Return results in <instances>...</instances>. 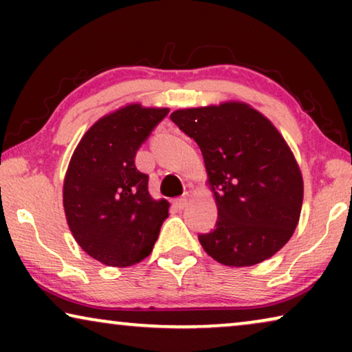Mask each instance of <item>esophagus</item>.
I'll return each instance as SVG.
<instances>
[{"mask_svg":"<svg viewBox=\"0 0 352 352\" xmlns=\"http://www.w3.org/2000/svg\"><path fill=\"white\" fill-rule=\"evenodd\" d=\"M187 204H189V197H187V195L175 200V206H176V208H179V210H184L186 206H187Z\"/></svg>","mask_w":352,"mask_h":352,"instance_id":"esophagus-1","label":"esophagus"}]
</instances>
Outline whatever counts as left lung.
I'll list each match as a JSON object with an SVG mask.
<instances>
[{
  "label": "left lung",
  "mask_w": 352,
  "mask_h": 352,
  "mask_svg": "<svg viewBox=\"0 0 352 352\" xmlns=\"http://www.w3.org/2000/svg\"><path fill=\"white\" fill-rule=\"evenodd\" d=\"M170 118L199 144L218 206L216 229L199 235L205 252L230 267L274 256L295 232L305 190L278 129L240 100L179 109Z\"/></svg>",
  "instance_id": "8db88e82"
}]
</instances>
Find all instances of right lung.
Instances as JSON below:
<instances>
[{"instance_id": "right-lung-1", "label": "right lung", "mask_w": 352, "mask_h": 352, "mask_svg": "<svg viewBox=\"0 0 352 352\" xmlns=\"http://www.w3.org/2000/svg\"><path fill=\"white\" fill-rule=\"evenodd\" d=\"M166 107L123 105L99 118L76 146L64 179V210L81 250L112 267L151 254L170 204L148 194L138 148L166 117Z\"/></svg>"}]
</instances>
